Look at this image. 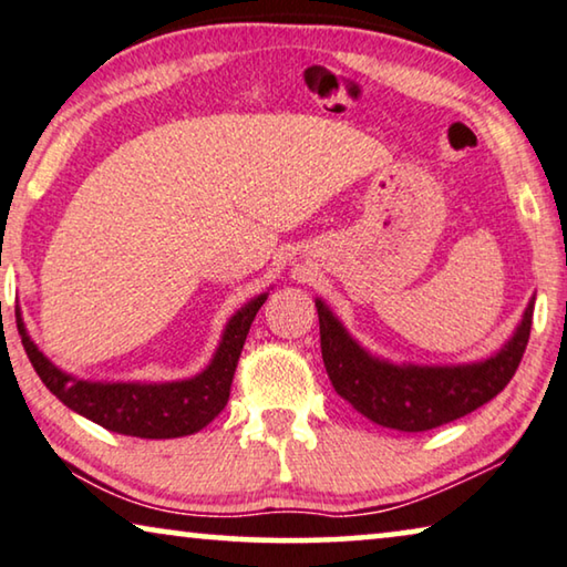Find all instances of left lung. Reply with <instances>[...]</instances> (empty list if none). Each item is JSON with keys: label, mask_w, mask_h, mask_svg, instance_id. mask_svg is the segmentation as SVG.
<instances>
[{"label": "left lung", "mask_w": 567, "mask_h": 567, "mask_svg": "<svg viewBox=\"0 0 567 567\" xmlns=\"http://www.w3.org/2000/svg\"><path fill=\"white\" fill-rule=\"evenodd\" d=\"M316 308L320 351L333 390L377 425L422 433L478 410L509 384L527 349L535 298L509 341L471 364H394L379 359L346 331L320 298Z\"/></svg>", "instance_id": "obj_1"}]
</instances>
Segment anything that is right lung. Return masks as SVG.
<instances>
[{"label": "right lung", "mask_w": 567, "mask_h": 567, "mask_svg": "<svg viewBox=\"0 0 567 567\" xmlns=\"http://www.w3.org/2000/svg\"><path fill=\"white\" fill-rule=\"evenodd\" d=\"M267 295L269 292L257 295L234 312L224 328L214 359L200 374L177 379V382H89V379L65 374L38 349L24 328L20 310H17V331L22 336L24 351L42 384L65 408L112 433L165 441V437L198 433L226 408L236 361L241 357L251 320Z\"/></svg>", "instance_id": "right-lung-1"}]
</instances>
